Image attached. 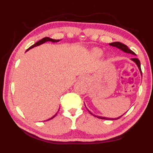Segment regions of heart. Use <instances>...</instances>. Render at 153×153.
Listing matches in <instances>:
<instances>
[{"mask_svg":"<svg viewBox=\"0 0 153 153\" xmlns=\"http://www.w3.org/2000/svg\"><path fill=\"white\" fill-rule=\"evenodd\" d=\"M93 52H94V55H96L97 56H100V55H101V54H102L101 50H100V49H98V48H94Z\"/></svg>","mask_w":153,"mask_h":153,"instance_id":"1","label":"heart"}]
</instances>
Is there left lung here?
<instances>
[{"mask_svg": "<svg viewBox=\"0 0 153 153\" xmlns=\"http://www.w3.org/2000/svg\"><path fill=\"white\" fill-rule=\"evenodd\" d=\"M109 45L112 46H115V47H117V48H120V49H121V51H123V52H125V53H130V54H132V55H136V54L134 53L132 51H131L130 49H129L126 45H123V44L121 43V42H115L110 43ZM131 60L135 62L137 65H138V68H139V70H140V71L141 76H142V70H141V67H140V62L139 59H137V58H133V59H131ZM89 113H90V114H92V115L93 116H94V117H98V118H99V119H102V120H118V119H120V117H122V116H123V115H121V116H120V117H117V118H114V119H113V118H107V117H98V116H96V115H93V114H92L91 112H90V111H89Z\"/></svg>", "mask_w": 153, "mask_h": 153, "instance_id": "obj_1", "label": "left lung"}]
</instances>
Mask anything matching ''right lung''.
Here are the masks:
<instances>
[{
  "label": "right lung",
  "mask_w": 153,
  "mask_h": 153,
  "mask_svg": "<svg viewBox=\"0 0 153 153\" xmlns=\"http://www.w3.org/2000/svg\"><path fill=\"white\" fill-rule=\"evenodd\" d=\"M48 41H50V42H59V40H54V39H52V38H48V37H45V38H42V40H40L38 41V42H36V43L34 44V45H33L32 46H31L29 48H27V51L28 50H30V49H31V48L35 47V46H39V45H42V44H43V43H45V42H48ZM56 115H54L53 117H52L51 118L48 119V120H51V119L54 118V117H55V116H56ZM48 120H47V121H48Z\"/></svg>",
  "instance_id": "1"
}]
</instances>
